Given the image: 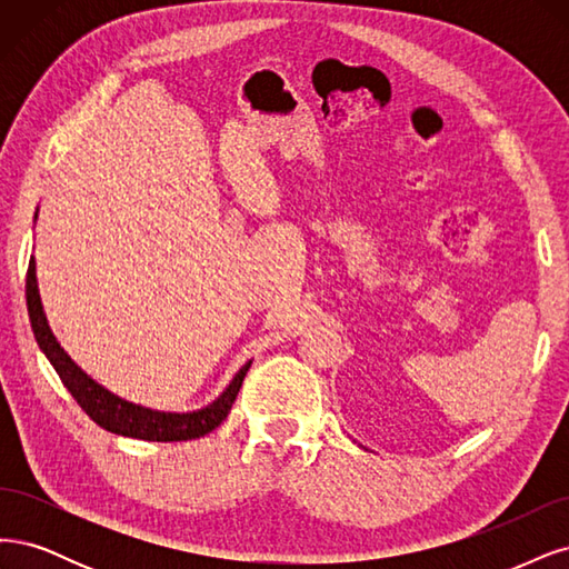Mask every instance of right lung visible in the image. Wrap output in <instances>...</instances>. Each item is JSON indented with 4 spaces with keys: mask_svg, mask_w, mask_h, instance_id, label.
Here are the masks:
<instances>
[{
    "mask_svg": "<svg viewBox=\"0 0 569 569\" xmlns=\"http://www.w3.org/2000/svg\"><path fill=\"white\" fill-rule=\"evenodd\" d=\"M34 219H38V214H34ZM26 302H28V315H30L34 340H38L40 350L53 366V371L59 373L68 392L76 397L82 411L94 420L97 426L122 437L146 439V442H187V439H196L212 432L229 416L236 395L241 390L243 378L252 363V361L243 363L241 371H238L233 380L227 385V390L203 409L187 411V413L146 409L141 405H132V401L113 395L94 378L87 376L80 366L68 357V352L59 345V340L53 338L44 315V307H42V298H40L34 258H30V264H28Z\"/></svg>",
    "mask_w": 569,
    "mask_h": 569,
    "instance_id": "obj_1",
    "label": "right lung"
}]
</instances>
